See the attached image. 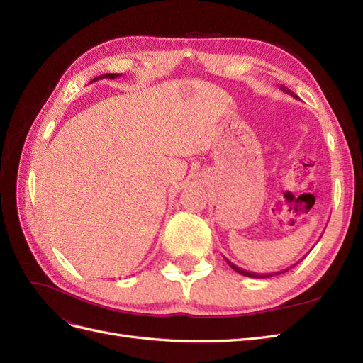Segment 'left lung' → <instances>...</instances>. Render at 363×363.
Returning a JSON list of instances; mask_svg holds the SVG:
<instances>
[{
    "mask_svg": "<svg viewBox=\"0 0 363 363\" xmlns=\"http://www.w3.org/2000/svg\"><path fill=\"white\" fill-rule=\"evenodd\" d=\"M280 89L283 91V92H286V94H289L291 96H294V98H298L296 96L292 91H289L288 87H284V86H280ZM225 262L228 263L230 265V268L232 269H235L236 272H239V274H242V276H245V277H252V279H268V277H272V276H279V274H283V272H286L288 269H283V271H277V272H268V274H257V272H252V271H247V269H242V268H239V267H236L235 263H232L230 262L228 259H225Z\"/></svg>",
    "mask_w": 363,
    "mask_h": 363,
    "instance_id": "obj_1",
    "label": "left lung"
}]
</instances>
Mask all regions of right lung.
<instances>
[{
    "label": "right lung",
    "instance_id": "obj_1",
    "mask_svg": "<svg viewBox=\"0 0 363 363\" xmlns=\"http://www.w3.org/2000/svg\"><path fill=\"white\" fill-rule=\"evenodd\" d=\"M116 77H119V74H103V75H100V77H95V79H94L92 82L100 80V79H116Z\"/></svg>",
    "mask_w": 363,
    "mask_h": 363
}]
</instances>
